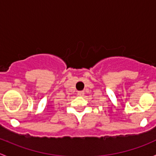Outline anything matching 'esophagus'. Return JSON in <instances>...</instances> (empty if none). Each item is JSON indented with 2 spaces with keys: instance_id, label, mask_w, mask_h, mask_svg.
Segmentation results:
<instances>
[{
  "instance_id": "esophagus-1",
  "label": "esophagus",
  "mask_w": 156,
  "mask_h": 156,
  "mask_svg": "<svg viewBox=\"0 0 156 156\" xmlns=\"http://www.w3.org/2000/svg\"><path fill=\"white\" fill-rule=\"evenodd\" d=\"M84 91H78V95L79 96V97H82V96H84Z\"/></svg>"
}]
</instances>
